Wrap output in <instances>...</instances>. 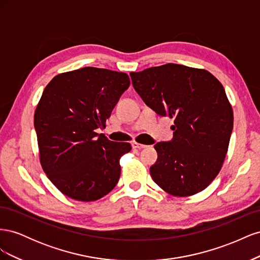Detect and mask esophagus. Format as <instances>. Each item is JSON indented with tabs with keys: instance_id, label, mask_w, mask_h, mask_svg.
Wrapping results in <instances>:
<instances>
[{
	"instance_id": "obj_1",
	"label": "esophagus",
	"mask_w": 260,
	"mask_h": 260,
	"mask_svg": "<svg viewBox=\"0 0 260 260\" xmlns=\"http://www.w3.org/2000/svg\"><path fill=\"white\" fill-rule=\"evenodd\" d=\"M131 145H132L133 148H138V149H142V148H145V147H146V145L138 143V142H132Z\"/></svg>"
}]
</instances>
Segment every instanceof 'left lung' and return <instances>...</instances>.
<instances>
[{"label":"left lung","mask_w":260,"mask_h":260,"mask_svg":"<svg viewBox=\"0 0 260 260\" xmlns=\"http://www.w3.org/2000/svg\"><path fill=\"white\" fill-rule=\"evenodd\" d=\"M130 77L147 106L175 118L174 139L154 146L158 154L149 168L154 182L180 198L203 191L222 167L233 128L223 85L205 69L171 62Z\"/></svg>","instance_id":"obj_1"}]
</instances>
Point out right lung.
I'll list each match as a JSON object with an SVG mask.
<instances>
[{"instance_id":"right-lung-1","label":"right lung","mask_w":260,"mask_h":260,"mask_svg":"<svg viewBox=\"0 0 260 260\" xmlns=\"http://www.w3.org/2000/svg\"><path fill=\"white\" fill-rule=\"evenodd\" d=\"M124 73L84 67L55 76L35 112L39 156L51 182L68 198L93 202L111 192L130 143L109 141L96 129L129 88Z\"/></svg>"}]
</instances>
